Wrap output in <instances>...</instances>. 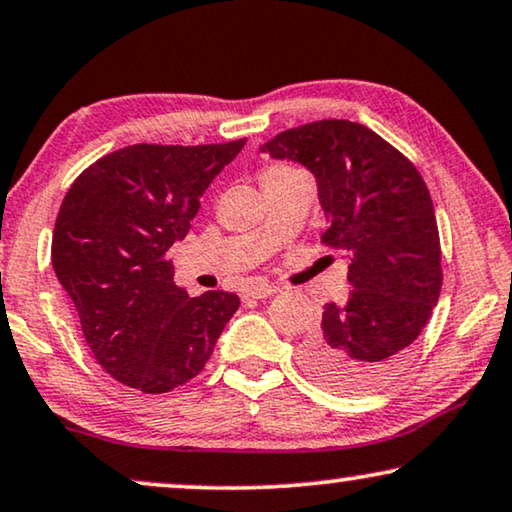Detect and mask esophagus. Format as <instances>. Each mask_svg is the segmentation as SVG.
Listing matches in <instances>:
<instances>
[{"label":"esophagus","mask_w":512,"mask_h":512,"mask_svg":"<svg viewBox=\"0 0 512 512\" xmlns=\"http://www.w3.org/2000/svg\"><path fill=\"white\" fill-rule=\"evenodd\" d=\"M280 287L278 285H266V283H257L248 290V297L253 299H269L273 294H278Z\"/></svg>","instance_id":"34e87169"}]
</instances>
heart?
Here are the masks:
<instances>
[{
    "label": "heart",
    "mask_w": 512,
    "mask_h": 512,
    "mask_svg": "<svg viewBox=\"0 0 512 512\" xmlns=\"http://www.w3.org/2000/svg\"><path fill=\"white\" fill-rule=\"evenodd\" d=\"M292 174H299L297 169L292 167H283V164H273V167H266L264 174H262V183L266 181H273V178H283V176H292Z\"/></svg>",
    "instance_id": "1"
}]
</instances>
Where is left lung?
Wrapping results in <instances>:
<instances>
[{
	"label": "left lung",
	"mask_w": 512,
	"mask_h": 512,
	"mask_svg": "<svg viewBox=\"0 0 512 512\" xmlns=\"http://www.w3.org/2000/svg\"><path fill=\"white\" fill-rule=\"evenodd\" d=\"M262 153L304 164L329 227L322 243L350 257L352 290L327 304L301 343V366L329 390L371 392L408 362L443 285L434 204L415 164L350 120L285 129Z\"/></svg>",
	"instance_id": "left-lung-1"
}]
</instances>
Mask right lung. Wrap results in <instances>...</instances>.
I'll return each instance as SVG.
<instances>
[{
	"label": "right lung",
	"instance_id": "add662e5",
	"mask_svg": "<svg viewBox=\"0 0 512 512\" xmlns=\"http://www.w3.org/2000/svg\"><path fill=\"white\" fill-rule=\"evenodd\" d=\"M246 139L208 146L136 143L90 164L55 220V276L99 366L146 394L204 369L239 308L232 292L187 297L167 250L190 232L199 199Z\"/></svg>",
	"mask_w": 512,
	"mask_h": 512
}]
</instances>
